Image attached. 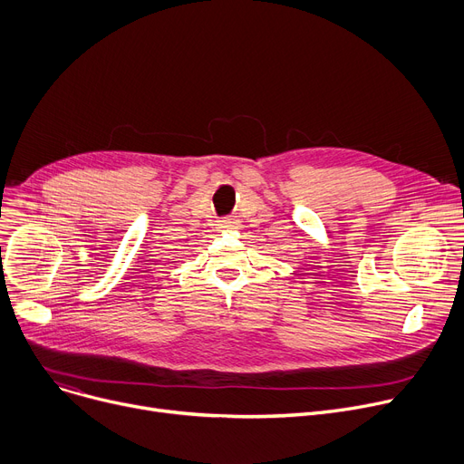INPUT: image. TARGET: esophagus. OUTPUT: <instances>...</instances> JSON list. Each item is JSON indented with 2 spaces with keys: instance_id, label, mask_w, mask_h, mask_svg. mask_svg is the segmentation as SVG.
<instances>
[{
  "instance_id": "esophagus-1",
  "label": "esophagus",
  "mask_w": 464,
  "mask_h": 464,
  "mask_svg": "<svg viewBox=\"0 0 464 464\" xmlns=\"http://www.w3.org/2000/svg\"><path fill=\"white\" fill-rule=\"evenodd\" d=\"M238 226V222H237V218H224L222 222H220V227L222 229H229V227H237Z\"/></svg>"
}]
</instances>
